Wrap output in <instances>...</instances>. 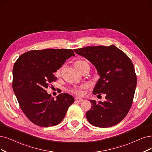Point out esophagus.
<instances>
[{"label": "esophagus", "mask_w": 152, "mask_h": 152, "mask_svg": "<svg viewBox=\"0 0 152 152\" xmlns=\"http://www.w3.org/2000/svg\"><path fill=\"white\" fill-rule=\"evenodd\" d=\"M75 99H76V101H77V102H83V100L82 98H79V97H76V98H75Z\"/></svg>", "instance_id": "obj_1"}]
</instances>
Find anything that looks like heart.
I'll return each mask as SVG.
<instances>
[{"label": "heart", "instance_id": "obj_1", "mask_svg": "<svg viewBox=\"0 0 152 152\" xmlns=\"http://www.w3.org/2000/svg\"><path fill=\"white\" fill-rule=\"evenodd\" d=\"M88 64V63H87V62H86L85 61H77L75 63V66L76 69L77 71H79L80 72H81L82 66L84 65V64ZM60 72H61V69H58L57 71H56V75H57V76H59L60 75ZM86 88V85H82V86H80L79 88L71 89V90H70V91L72 93H74V94H77V95H82L83 94V89H85Z\"/></svg>", "mask_w": 152, "mask_h": 152}]
</instances>
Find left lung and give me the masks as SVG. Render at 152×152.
Returning <instances> with one entry per match:
<instances>
[{"label":"left lung","mask_w":152,"mask_h":152,"mask_svg":"<svg viewBox=\"0 0 152 152\" xmlns=\"http://www.w3.org/2000/svg\"><path fill=\"white\" fill-rule=\"evenodd\" d=\"M75 52L95 66L99 78L93 94L106 95L104 102L90 99L91 108L86 113L88 121L100 128L113 126L128 114L137 86V76L131 59L114 45L88 46Z\"/></svg>","instance_id":"left-lung-1"}]
</instances>
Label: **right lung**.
Segmentation results:
<instances>
[{
  "instance_id": "1",
  "label": "right lung",
  "mask_w": 152,
  "mask_h": 152,
  "mask_svg": "<svg viewBox=\"0 0 152 152\" xmlns=\"http://www.w3.org/2000/svg\"><path fill=\"white\" fill-rule=\"evenodd\" d=\"M72 56H75L72 49L32 50L22 54L14 63V92L21 110L35 125H58L74 103V98L69 94L61 93L55 100L46 91L49 84L57 80L54 72Z\"/></svg>"
}]
</instances>
